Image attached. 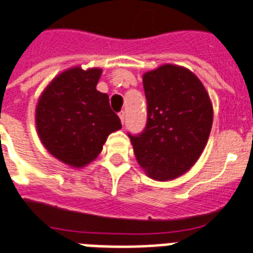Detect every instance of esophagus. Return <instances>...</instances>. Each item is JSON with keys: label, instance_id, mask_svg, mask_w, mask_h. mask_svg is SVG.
<instances>
[{"label": "esophagus", "instance_id": "34e87169", "mask_svg": "<svg viewBox=\"0 0 253 253\" xmlns=\"http://www.w3.org/2000/svg\"><path fill=\"white\" fill-rule=\"evenodd\" d=\"M119 117H120V120H121V124H124V121H125V112L124 111L120 112Z\"/></svg>", "mask_w": 253, "mask_h": 253}]
</instances>
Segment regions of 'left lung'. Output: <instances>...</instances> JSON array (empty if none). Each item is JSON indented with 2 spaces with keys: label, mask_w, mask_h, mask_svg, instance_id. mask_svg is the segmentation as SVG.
<instances>
[{
  "label": "left lung",
  "mask_w": 253,
  "mask_h": 253,
  "mask_svg": "<svg viewBox=\"0 0 253 253\" xmlns=\"http://www.w3.org/2000/svg\"><path fill=\"white\" fill-rule=\"evenodd\" d=\"M148 102L144 132L129 136L148 177L169 181L191 169L201 156L213 123L210 94L184 66L164 64L142 75Z\"/></svg>",
  "instance_id": "obj_1"
}]
</instances>
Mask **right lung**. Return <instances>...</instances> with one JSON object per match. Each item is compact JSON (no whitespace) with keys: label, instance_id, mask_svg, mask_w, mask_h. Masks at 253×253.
<instances>
[{"label":"right lung","instance_id":"obj_1","mask_svg":"<svg viewBox=\"0 0 253 253\" xmlns=\"http://www.w3.org/2000/svg\"><path fill=\"white\" fill-rule=\"evenodd\" d=\"M102 69L73 66L47 84L36 105L40 140L53 157L70 168L97 159L112 132L121 129L109 96L98 92Z\"/></svg>","mask_w":253,"mask_h":253}]
</instances>
